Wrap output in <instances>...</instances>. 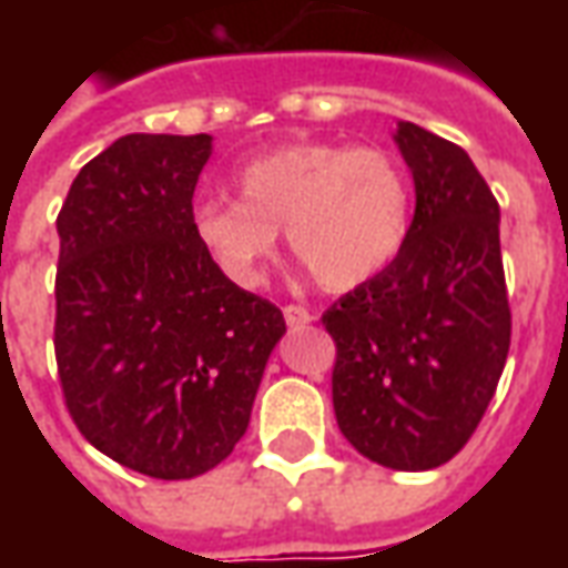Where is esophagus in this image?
Returning a JSON list of instances; mask_svg holds the SVG:
<instances>
[{
  "label": "esophagus",
  "mask_w": 568,
  "mask_h": 568,
  "mask_svg": "<svg viewBox=\"0 0 568 568\" xmlns=\"http://www.w3.org/2000/svg\"><path fill=\"white\" fill-rule=\"evenodd\" d=\"M285 322H288V328H307L310 322H313V316H310L307 310L297 307V304H288V307L283 310Z\"/></svg>",
  "instance_id": "obj_1"
}]
</instances>
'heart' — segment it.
<instances>
[{
  "label": "heart",
  "mask_w": 568,
  "mask_h": 568,
  "mask_svg": "<svg viewBox=\"0 0 568 568\" xmlns=\"http://www.w3.org/2000/svg\"><path fill=\"white\" fill-rule=\"evenodd\" d=\"M240 200L210 194L191 210L194 236L227 283L258 288L280 231L316 283L346 292L398 261L414 187L383 149L304 140L255 154L234 173Z\"/></svg>",
  "instance_id": "1"
}]
</instances>
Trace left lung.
<instances>
[{
	"label": "left lung",
	"mask_w": 568,
	"mask_h": 568,
	"mask_svg": "<svg viewBox=\"0 0 568 568\" xmlns=\"http://www.w3.org/2000/svg\"><path fill=\"white\" fill-rule=\"evenodd\" d=\"M417 210L395 264L325 310L334 417L393 471L438 468L471 438L511 346L499 203L459 145L398 121Z\"/></svg>",
	"instance_id": "8db88e82"
}]
</instances>
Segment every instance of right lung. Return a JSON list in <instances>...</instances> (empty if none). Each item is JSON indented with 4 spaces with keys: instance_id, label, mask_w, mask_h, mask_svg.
<instances>
[{
    "instance_id": "right-lung-1",
    "label": "right lung",
    "mask_w": 568,
    "mask_h": 568,
    "mask_svg": "<svg viewBox=\"0 0 568 568\" xmlns=\"http://www.w3.org/2000/svg\"><path fill=\"white\" fill-rule=\"evenodd\" d=\"M210 133H130L81 166L57 215L54 349L67 407L124 468L187 480L231 456L285 320L194 236Z\"/></svg>"
}]
</instances>
